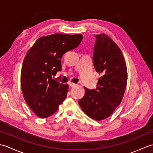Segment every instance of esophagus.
<instances>
[{
    "mask_svg": "<svg viewBox=\"0 0 153 153\" xmlns=\"http://www.w3.org/2000/svg\"><path fill=\"white\" fill-rule=\"evenodd\" d=\"M69 86H70V87H74L76 86V85L73 83H69Z\"/></svg>",
    "mask_w": 153,
    "mask_h": 153,
    "instance_id": "esophagus-1",
    "label": "esophagus"
}]
</instances>
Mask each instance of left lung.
<instances>
[{
  "label": "left lung",
  "mask_w": 153,
  "mask_h": 153,
  "mask_svg": "<svg viewBox=\"0 0 153 153\" xmlns=\"http://www.w3.org/2000/svg\"><path fill=\"white\" fill-rule=\"evenodd\" d=\"M93 63L100 77L97 89L85 88V95L79 100L84 113L100 121L109 117L121 103L124 95L128 71L121 50L111 38L105 33L95 35Z\"/></svg>",
  "instance_id": "left-lung-1"
}]
</instances>
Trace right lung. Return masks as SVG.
<instances>
[{
    "instance_id": "add662e5",
    "label": "right lung",
    "mask_w": 153,
    "mask_h": 153,
    "mask_svg": "<svg viewBox=\"0 0 153 153\" xmlns=\"http://www.w3.org/2000/svg\"><path fill=\"white\" fill-rule=\"evenodd\" d=\"M82 34L54 33L35 42L23 61L21 87L29 107L35 114L45 118L56 112L66 99L68 84L60 83L54 76L61 70V58L78 47Z\"/></svg>"
}]
</instances>
